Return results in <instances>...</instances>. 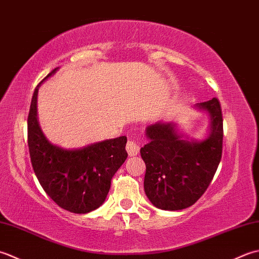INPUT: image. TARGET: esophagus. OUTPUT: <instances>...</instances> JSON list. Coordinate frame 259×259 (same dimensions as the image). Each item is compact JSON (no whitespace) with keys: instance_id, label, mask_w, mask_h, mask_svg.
I'll return each instance as SVG.
<instances>
[{"instance_id":"esophagus-1","label":"esophagus","mask_w":259,"mask_h":259,"mask_svg":"<svg viewBox=\"0 0 259 259\" xmlns=\"http://www.w3.org/2000/svg\"><path fill=\"white\" fill-rule=\"evenodd\" d=\"M141 145L139 142H136L134 140H128L127 144H126V150H127V153L130 156H135L137 155V153L140 152Z\"/></svg>"}]
</instances>
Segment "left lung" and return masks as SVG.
<instances>
[{
    "label": "left lung",
    "mask_w": 259,
    "mask_h": 259,
    "mask_svg": "<svg viewBox=\"0 0 259 259\" xmlns=\"http://www.w3.org/2000/svg\"><path fill=\"white\" fill-rule=\"evenodd\" d=\"M209 114L210 126L203 141L186 140L176 124L156 122L145 134L141 149L146 165L144 190L153 205L177 211L196 203L208 189L223 155V114L217 98L197 104Z\"/></svg>",
    "instance_id": "obj_1"
}]
</instances>
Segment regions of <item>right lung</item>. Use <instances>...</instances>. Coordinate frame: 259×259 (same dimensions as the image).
I'll return each instance as SVG.
<instances>
[{
  "label": "right lung",
  "mask_w": 259,
  "mask_h": 259,
  "mask_svg": "<svg viewBox=\"0 0 259 259\" xmlns=\"http://www.w3.org/2000/svg\"><path fill=\"white\" fill-rule=\"evenodd\" d=\"M41 82L34 89L28 116V145L33 171L46 193L59 207L73 213H88L106 199L112 178L127 157V137L119 136L72 150L50 143L42 133L36 113Z\"/></svg>",
  "instance_id": "obj_1"
}]
</instances>
